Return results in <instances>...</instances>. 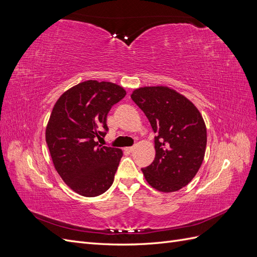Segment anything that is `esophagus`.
Listing matches in <instances>:
<instances>
[{"instance_id":"1","label":"esophagus","mask_w":257,"mask_h":257,"mask_svg":"<svg viewBox=\"0 0 257 257\" xmlns=\"http://www.w3.org/2000/svg\"><path fill=\"white\" fill-rule=\"evenodd\" d=\"M135 150V148L134 147H128V148H125V151L126 152H128V153H132Z\"/></svg>"}]
</instances>
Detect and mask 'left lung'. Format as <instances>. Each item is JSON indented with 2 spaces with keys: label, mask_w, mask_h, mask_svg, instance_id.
I'll list each match as a JSON object with an SVG mask.
<instances>
[{
  "label": "left lung",
  "mask_w": 257,
  "mask_h": 257,
  "mask_svg": "<svg viewBox=\"0 0 257 257\" xmlns=\"http://www.w3.org/2000/svg\"><path fill=\"white\" fill-rule=\"evenodd\" d=\"M145 112L154 137L155 158L142 168L147 182L160 192L182 189L195 177L204 161L207 128L190 99L168 87H144L131 95Z\"/></svg>",
  "instance_id": "obj_1"
}]
</instances>
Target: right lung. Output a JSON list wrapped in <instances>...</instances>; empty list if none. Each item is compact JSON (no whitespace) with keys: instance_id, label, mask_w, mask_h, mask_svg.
<instances>
[{"instance_id":"obj_1","label":"right lung","mask_w":257,"mask_h":257,"mask_svg":"<svg viewBox=\"0 0 257 257\" xmlns=\"http://www.w3.org/2000/svg\"><path fill=\"white\" fill-rule=\"evenodd\" d=\"M125 94L115 83L87 80L64 92L53 106L46 143L58 174L79 195L98 196L113 182L122 150L96 141L108 131L107 113Z\"/></svg>"}]
</instances>
